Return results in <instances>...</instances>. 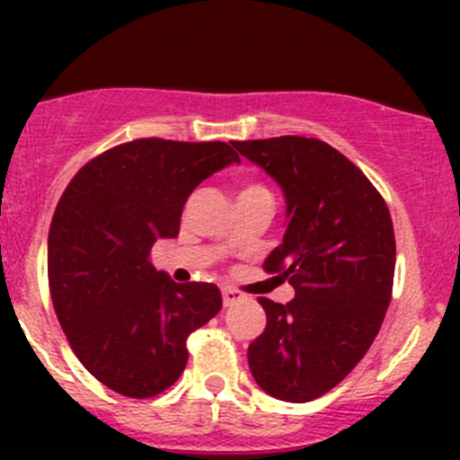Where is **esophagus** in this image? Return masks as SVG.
<instances>
[{
	"mask_svg": "<svg viewBox=\"0 0 460 460\" xmlns=\"http://www.w3.org/2000/svg\"><path fill=\"white\" fill-rule=\"evenodd\" d=\"M243 298H244L243 291L234 289V287H222V303H225V307H229V305L238 303V300Z\"/></svg>",
	"mask_w": 460,
	"mask_h": 460,
	"instance_id": "1",
	"label": "esophagus"
}]
</instances>
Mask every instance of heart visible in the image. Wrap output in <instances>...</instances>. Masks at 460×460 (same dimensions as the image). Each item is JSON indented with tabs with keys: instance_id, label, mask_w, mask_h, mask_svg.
<instances>
[{
	"instance_id": "b5f03b06",
	"label": "heart",
	"mask_w": 460,
	"mask_h": 460,
	"mask_svg": "<svg viewBox=\"0 0 460 460\" xmlns=\"http://www.w3.org/2000/svg\"><path fill=\"white\" fill-rule=\"evenodd\" d=\"M249 189H260V187H256V184H253V187H247V189H244V191H249Z\"/></svg>"
}]
</instances>
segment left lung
<instances>
[{"label": "left lung", "mask_w": 460, "mask_h": 460, "mask_svg": "<svg viewBox=\"0 0 460 460\" xmlns=\"http://www.w3.org/2000/svg\"><path fill=\"white\" fill-rule=\"evenodd\" d=\"M234 146L285 193V235L262 267L296 289L287 305L258 298L267 327L249 345V369L273 398L314 401L360 363L383 324L396 267L392 216L367 175L327 142L280 136Z\"/></svg>", "instance_id": "8db88e82"}]
</instances>
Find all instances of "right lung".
<instances>
[{
    "mask_svg": "<svg viewBox=\"0 0 460 460\" xmlns=\"http://www.w3.org/2000/svg\"><path fill=\"white\" fill-rule=\"evenodd\" d=\"M231 144H118L86 162L59 198L49 231L55 314L80 363L122 396L169 389L187 367L189 333L220 312L216 285L173 282L155 271L151 249L180 234L202 180L240 162Z\"/></svg>",
    "mask_w": 460,
    "mask_h": 460,
    "instance_id": "obj_1",
    "label": "right lung"
}]
</instances>
